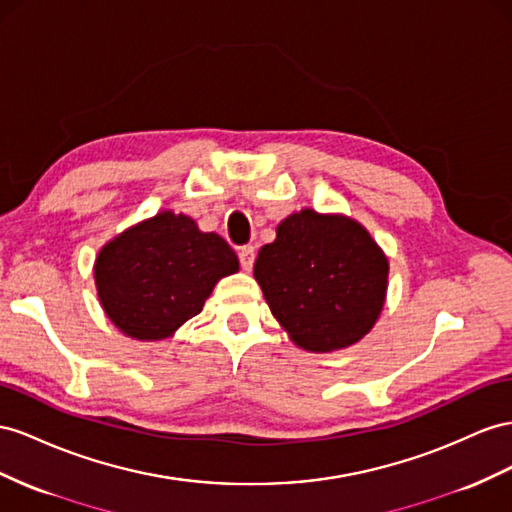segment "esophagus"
<instances>
[{
    "label": "esophagus",
    "mask_w": 512,
    "mask_h": 512,
    "mask_svg": "<svg viewBox=\"0 0 512 512\" xmlns=\"http://www.w3.org/2000/svg\"><path fill=\"white\" fill-rule=\"evenodd\" d=\"M254 260H256V250H254V247L252 245L241 247V250H239V262H241L243 271H252Z\"/></svg>",
    "instance_id": "34e87169"
}]
</instances>
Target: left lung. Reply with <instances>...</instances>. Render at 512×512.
Returning a JSON list of instances; mask_svg holds the SVG:
<instances>
[{"instance_id": "1", "label": "left lung", "mask_w": 512, "mask_h": 512, "mask_svg": "<svg viewBox=\"0 0 512 512\" xmlns=\"http://www.w3.org/2000/svg\"><path fill=\"white\" fill-rule=\"evenodd\" d=\"M254 275L293 342L327 353L362 340L379 319L388 258L353 219L306 209L278 226Z\"/></svg>"}]
</instances>
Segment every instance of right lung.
I'll return each instance as SVG.
<instances>
[{
  "label": "right lung",
  "instance_id": "obj_1",
  "mask_svg": "<svg viewBox=\"0 0 512 512\" xmlns=\"http://www.w3.org/2000/svg\"><path fill=\"white\" fill-rule=\"evenodd\" d=\"M234 271L237 254L219 234L163 211L107 243L94 280L103 310L120 331L161 340L200 314L217 280Z\"/></svg>",
  "mask_w": 512,
  "mask_h": 512
}]
</instances>
